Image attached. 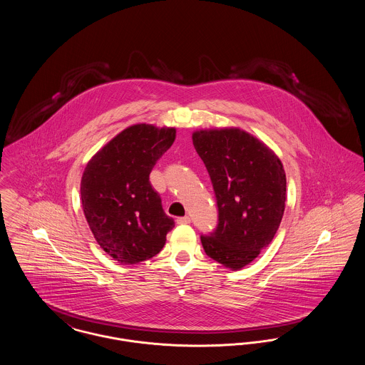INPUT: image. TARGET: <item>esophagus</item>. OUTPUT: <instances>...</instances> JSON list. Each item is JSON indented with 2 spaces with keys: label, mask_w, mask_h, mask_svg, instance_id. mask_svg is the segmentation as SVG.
I'll return each mask as SVG.
<instances>
[{
  "label": "esophagus",
  "mask_w": 365,
  "mask_h": 365,
  "mask_svg": "<svg viewBox=\"0 0 365 365\" xmlns=\"http://www.w3.org/2000/svg\"><path fill=\"white\" fill-rule=\"evenodd\" d=\"M191 219L189 216H182V217H178V219H176V223H178V225H189Z\"/></svg>",
  "instance_id": "1"
}]
</instances>
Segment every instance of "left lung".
<instances>
[{"instance_id":"8db88e82","label":"left lung","mask_w":365,"mask_h":365,"mask_svg":"<svg viewBox=\"0 0 365 365\" xmlns=\"http://www.w3.org/2000/svg\"><path fill=\"white\" fill-rule=\"evenodd\" d=\"M192 145L204 161L217 205V226L201 243L210 259L241 269L274 240L286 201L278 156L240 128L201 130Z\"/></svg>"}]
</instances>
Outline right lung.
Returning a JSON list of instances; mask_svg holds the SVG:
<instances>
[{"label":"right lung","instance_id":"obj_1","mask_svg":"<svg viewBox=\"0 0 365 365\" xmlns=\"http://www.w3.org/2000/svg\"><path fill=\"white\" fill-rule=\"evenodd\" d=\"M176 130L135 124L109 140L87 163L82 207L98 245L122 264L149 260L175 227L149 175L174 143Z\"/></svg>","mask_w":365,"mask_h":365}]
</instances>
